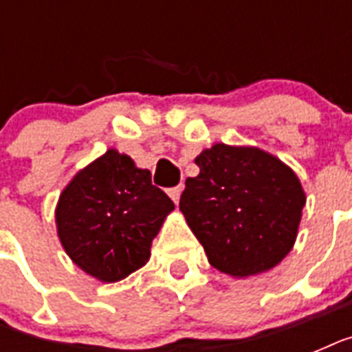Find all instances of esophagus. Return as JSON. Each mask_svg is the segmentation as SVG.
Instances as JSON below:
<instances>
[{
  "instance_id": "1",
  "label": "esophagus",
  "mask_w": 352,
  "mask_h": 352,
  "mask_svg": "<svg viewBox=\"0 0 352 352\" xmlns=\"http://www.w3.org/2000/svg\"><path fill=\"white\" fill-rule=\"evenodd\" d=\"M181 193H182V184H179V186H173V188H170V190H168V195L173 199V203H179V199H181Z\"/></svg>"
}]
</instances>
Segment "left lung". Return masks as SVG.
Returning <instances> with one entry per match:
<instances>
[{"mask_svg": "<svg viewBox=\"0 0 352 352\" xmlns=\"http://www.w3.org/2000/svg\"><path fill=\"white\" fill-rule=\"evenodd\" d=\"M179 208L208 261L237 278L267 272L290 252L305 193L289 166L257 148L215 144L195 159Z\"/></svg>", "mask_w": 352, "mask_h": 352, "instance_id": "8db88e82", "label": "left lung"}]
</instances>
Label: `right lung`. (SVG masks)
Listing matches in <instances>:
<instances>
[{
	"label": "right lung",
	"instance_id": "1",
	"mask_svg": "<svg viewBox=\"0 0 352 352\" xmlns=\"http://www.w3.org/2000/svg\"><path fill=\"white\" fill-rule=\"evenodd\" d=\"M173 208L148 170L109 149L78 171L60 195L58 235L84 272L115 283L146 265L151 241Z\"/></svg>",
	"mask_w": 352,
	"mask_h": 352
}]
</instances>
